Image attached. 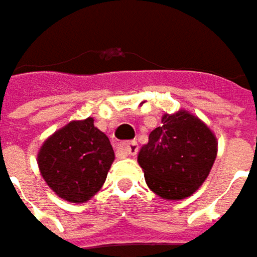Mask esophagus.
<instances>
[{
	"mask_svg": "<svg viewBox=\"0 0 257 257\" xmlns=\"http://www.w3.org/2000/svg\"><path fill=\"white\" fill-rule=\"evenodd\" d=\"M138 143L137 141H126V143H122L119 146V150L125 155H129V156H135L138 153Z\"/></svg>",
	"mask_w": 257,
	"mask_h": 257,
	"instance_id": "34e87169",
	"label": "esophagus"
}]
</instances>
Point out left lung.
I'll use <instances>...</instances> for the list:
<instances>
[{
    "label": "left lung",
    "mask_w": 257,
    "mask_h": 257,
    "mask_svg": "<svg viewBox=\"0 0 257 257\" xmlns=\"http://www.w3.org/2000/svg\"><path fill=\"white\" fill-rule=\"evenodd\" d=\"M217 155L214 134L187 111L165 114L141 147L138 164L147 186L165 199L190 196L210 174Z\"/></svg>",
    "instance_id": "8db88e82"
}]
</instances>
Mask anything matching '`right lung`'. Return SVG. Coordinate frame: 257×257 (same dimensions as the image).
Masks as SVG:
<instances>
[{
	"instance_id": "right-lung-1",
	"label": "right lung",
	"mask_w": 257,
	"mask_h": 257,
	"mask_svg": "<svg viewBox=\"0 0 257 257\" xmlns=\"http://www.w3.org/2000/svg\"><path fill=\"white\" fill-rule=\"evenodd\" d=\"M114 161L108 137L87 117L55 132L40 149L38 167L52 190L70 201L84 202L104 184Z\"/></svg>"
}]
</instances>
